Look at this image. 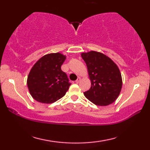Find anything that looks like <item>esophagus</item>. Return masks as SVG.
<instances>
[{"label": "esophagus", "mask_w": 150, "mask_h": 150, "mask_svg": "<svg viewBox=\"0 0 150 150\" xmlns=\"http://www.w3.org/2000/svg\"><path fill=\"white\" fill-rule=\"evenodd\" d=\"M81 81V78H80V77H78V78H77V79L75 81V83H79V81Z\"/></svg>", "instance_id": "esophagus-1"}]
</instances>
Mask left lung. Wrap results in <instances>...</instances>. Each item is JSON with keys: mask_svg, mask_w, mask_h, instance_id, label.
I'll return each mask as SVG.
<instances>
[{"mask_svg": "<svg viewBox=\"0 0 150 150\" xmlns=\"http://www.w3.org/2000/svg\"><path fill=\"white\" fill-rule=\"evenodd\" d=\"M91 81L90 89L84 95L98 106H107L115 102L120 95L122 80L116 63L102 53L91 51L82 53Z\"/></svg>", "mask_w": 150, "mask_h": 150, "instance_id": "8db88e82", "label": "left lung"}]
</instances>
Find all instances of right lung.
<instances>
[{"mask_svg":"<svg viewBox=\"0 0 150 150\" xmlns=\"http://www.w3.org/2000/svg\"><path fill=\"white\" fill-rule=\"evenodd\" d=\"M65 55L60 53L45 55L35 63L28 76L30 95L40 103L50 104L60 99L69 89L71 83L61 69Z\"/></svg>","mask_w":150,"mask_h":150,"instance_id":"obj_1","label":"right lung"}]
</instances>
